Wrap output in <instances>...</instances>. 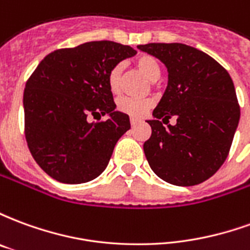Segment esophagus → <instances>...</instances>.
<instances>
[{
    "instance_id": "esophagus-1",
    "label": "esophagus",
    "mask_w": 250,
    "mask_h": 250,
    "mask_svg": "<svg viewBox=\"0 0 250 250\" xmlns=\"http://www.w3.org/2000/svg\"><path fill=\"white\" fill-rule=\"evenodd\" d=\"M131 125H132V127H134V125H139V123H141V120H138V119H134V118H131Z\"/></svg>"
}]
</instances>
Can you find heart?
I'll use <instances>...</instances> for the list:
<instances>
[{"mask_svg":"<svg viewBox=\"0 0 250 250\" xmlns=\"http://www.w3.org/2000/svg\"><path fill=\"white\" fill-rule=\"evenodd\" d=\"M135 65L145 76L155 82L159 75H161V66L155 57L150 55H142L136 57ZM122 71L123 68L120 64H115L107 73V85H108L111 92H119L120 84H122ZM151 107V102L147 99H136L131 96H123L118 99L116 102V108L123 114L130 115L131 118H142Z\"/></svg>","mask_w":250,"mask_h":250,"instance_id":"b5f03b06","label":"heart"}]
</instances>
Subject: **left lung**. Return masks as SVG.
<instances>
[{"label": "left lung", "mask_w": 250, "mask_h": 250, "mask_svg": "<svg viewBox=\"0 0 250 250\" xmlns=\"http://www.w3.org/2000/svg\"><path fill=\"white\" fill-rule=\"evenodd\" d=\"M138 49L159 59L168 72L154 119L147 120L151 136L143 150L148 165L168 184H201L225 162L238 125L240 105L230 75L213 57L185 44L151 42ZM171 116L177 125L165 127Z\"/></svg>", "instance_id": "obj_1"}]
</instances>
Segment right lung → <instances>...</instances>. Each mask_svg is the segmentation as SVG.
Wrapping results in <instances>:
<instances>
[{
  "label": "right lung",
  "instance_id": "right-lung-1",
  "mask_svg": "<svg viewBox=\"0 0 250 250\" xmlns=\"http://www.w3.org/2000/svg\"><path fill=\"white\" fill-rule=\"evenodd\" d=\"M134 55L128 45L91 41L52 52L30 75L24 91L25 138L49 177L84 184L105 170L116 142L131 127L128 115L115 111L107 73ZM102 114L109 119L89 122Z\"/></svg>",
  "mask_w": 250,
  "mask_h": 250
}]
</instances>
